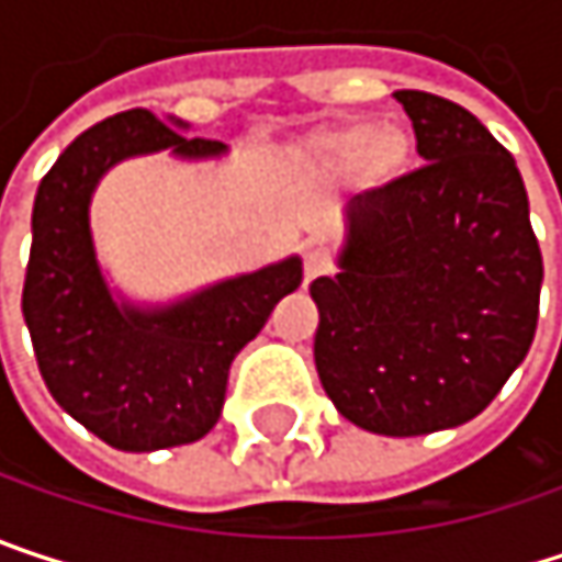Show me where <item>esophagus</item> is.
<instances>
[{
	"mask_svg": "<svg viewBox=\"0 0 562 562\" xmlns=\"http://www.w3.org/2000/svg\"><path fill=\"white\" fill-rule=\"evenodd\" d=\"M328 267H331L328 254H322V250H308V254H305V260H302V273H305V282L318 280L322 273H328Z\"/></svg>",
	"mask_w": 562,
	"mask_h": 562,
	"instance_id": "1",
	"label": "esophagus"
}]
</instances>
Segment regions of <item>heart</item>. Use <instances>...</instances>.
<instances>
[{
	"mask_svg": "<svg viewBox=\"0 0 562 562\" xmlns=\"http://www.w3.org/2000/svg\"><path fill=\"white\" fill-rule=\"evenodd\" d=\"M315 153L325 166L345 169L358 166L371 181H391L409 166L413 143L396 126H371V123H348L338 130H328L315 139Z\"/></svg>",
	"mask_w": 562,
	"mask_h": 562,
	"instance_id": "b5f03b06",
	"label": "heart"
}]
</instances>
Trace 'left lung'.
Returning a JSON list of instances; mask_svg holds the SVG:
<instances>
[{"mask_svg": "<svg viewBox=\"0 0 562 562\" xmlns=\"http://www.w3.org/2000/svg\"><path fill=\"white\" fill-rule=\"evenodd\" d=\"M426 159L348 201L318 305L315 368L345 419L426 436L479 416L527 358L543 257L514 156L459 103L393 93Z\"/></svg>", "mask_w": 562, "mask_h": 562, "instance_id": "obj_1", "label": "left lung"}]
</instances>
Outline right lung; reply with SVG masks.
I'll use <instances>...</instances> for the list:
<instances>
[{"label":"right lung","mask_w":562,"mask_h":562,"mask_svg":"<svg viewBox=\"0 0 562 562\" xmlns=\"http://www.w3.org/2000/svg\"><path fill=\"white\" fill-rule=\"evenodd\" d=\"M175 126L149 110L90 126L42 178L32 211L22 315L38 371L77 423L123 452L201 439L221 416L231 361L302 282V263L292 257L169 308L113 302L93 257L90 194L103 171L136 153L169 146L188 159L224 153L221 143L188 139Z\"/></svg>","instance_id":"1"}]
</instances>
